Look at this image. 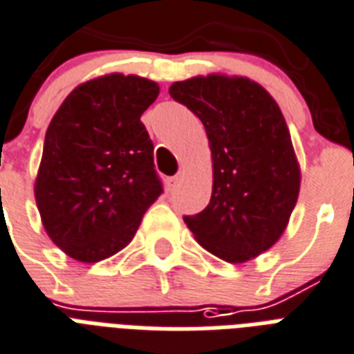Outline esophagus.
<instances>
[{
    "label": "esophagus",
    "instance_id": "34e87169",
    "mask_svg": "<svg viewBox=\"0 0 354 354\" xmlns=\"http://www.w3.org/2000/svg\"><path fill=\"white\" fill-rule=\"evenodd\" d=\"M180 180H183V174L174 175V177H169V186H171V188H175V186L179 185Z\"/></svg>",
    "mask_w": 354,
    "mask_h": 354
}]
</instances>
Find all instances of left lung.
Wrapping results in <instances>:
<instances>
[{
  "label": "left lung",
  "instance_id": "left-lung-1",
  "mask_svg": "<svg viewBox=\"0 0 354 354\" xmlns=\"http://www.w3.org/2000/svg\"><path fill=\"white\" fill-rule=\"evenodd\" d=\"M169 95L205 125L212 153V196L185 216L196 240L218 259L240 264L282 236L301 186L288 125L270 92L221 73L177 81Z\"/></svg>",
  "mask_w": 354,
  "mask_h": 354
}]
</instances>
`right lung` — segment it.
<instances>
[{
  "mask_svg": "<svg viewBox=\"0 0 354 354\" xmlns=\"http://www.w3.org/2000/svg\"><path fill=\"white\" fill-rule=\"evenodd\" d=\"M158 84L109 73L73 88L44 140L35 199L48 236L79 262L122 251L162 194L153 142L140 122Z\"/></svg>",
  "mask_w": 354,
  "mask_h": 354,
  "instance_id": "add662e5",
  "label": "right lung"
}]
</instances>
